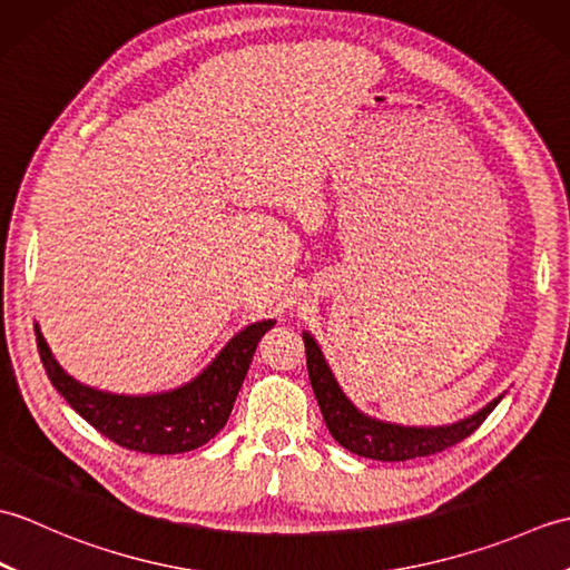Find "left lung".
Listing matches in <instances>:
<instances>
[{
    "label": "left lung",
    "instance_id": "obj_1",
    "mask_svg": "<svg viewBox=\"0 0 570 570\" xmlns=\"http://www.w3.org/2000/svg\"><path fill=\"white\" fill-rule=\"evenodd\" d=\"M306 343V365L313 394L318 399L321 414L333 439L347 448L350 453L384 460V463H399V460L426 458L441 453L445 448L460 443L485 421L492 409L502 402V394L492 399L488 406H482L468 419H460L448 426H402V423L380 421L360 411L337 384L321 345L308 331L304 333Z\"/></svg>",
    "mask_w": 570,
    "mask_h": 570
}]
</instances>
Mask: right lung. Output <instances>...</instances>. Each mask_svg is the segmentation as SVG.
Instances as JSON below:
<instances>
[{
    "instance_id": "right-lung-1",
    "label": "right lung",
    "mask_w": 570,
    "mask_h": 570,
    "mask_svg": "<svg viewBox=\"0 0 570 570\" xmlns=\"http://www.w3.org/2000/svg\"><path fill=\"white\" fill-rule=\"evenodd\" d=\"M274 318L239 331L198 377L159 394H112L78 382L53 357L41 325L36 343L48 380L78 414L117 445L151 455H174L215 439L229 419L254 350Z\"/></svg>"
}]
</instances>
